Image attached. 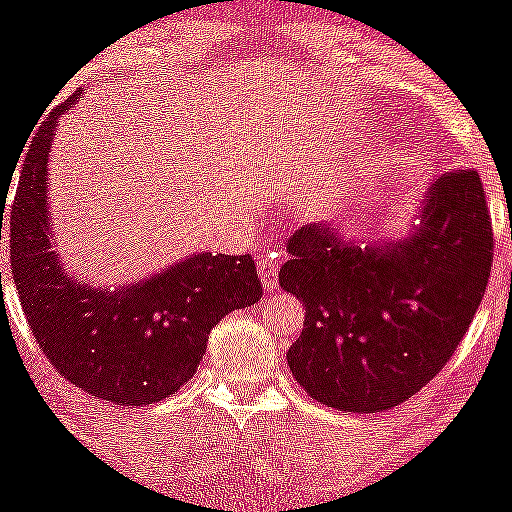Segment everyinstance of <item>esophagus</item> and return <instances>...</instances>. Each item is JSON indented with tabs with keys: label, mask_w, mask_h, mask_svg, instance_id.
I'll list each match as a JSON object with an SVG mask.
<instances>
[{
	"label": "esophagus",
	"mask_w": 512,
	"mask_h": 512,
	"mask_svg": "<svg viewBox=\"0 0 512 512\" xmlns=\"http://www.w3.org/2000/svg\"><path fill=\"white\" fill-rule=\"evenodd\" d=\"M257 270H260L262 287H265L267 292H274V289L279 287V282H277V272H279L277 255H274V252H270V255H262L260 260H257Z\"/></svg>",
	"instance_id": "obj_1"
}]
</instances>
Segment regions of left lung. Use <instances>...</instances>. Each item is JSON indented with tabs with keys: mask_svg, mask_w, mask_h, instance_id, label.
Instances as JSON below:
<instances>
[{
	"mask_svg": "<svg viewBox=\"0 0 512 512\" xmlns=\"http://www.w3.org/2000/svg\"><path fill=\"white\" fill-rule=\"evenodd\" d=\"M279 284L304 301L287 363L328 407L380 412L410 400L469 331L493 265L478 171L441 174L405 240L358 247L311 223L289 238Z\"/></svg>",
	"mask_w": 512,
	"mask_h": 512,
	"instance_id": "1",
	"label": "left lung"
}]
</instances>
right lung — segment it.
<instances>
[{"instance_id":"right-lung-1","label":"right lung","mask_w":512,"mask_h":512,"mask_svg":"<svg viewBox=\"0 0 512 512\" xmlns=\"http://www.w3.org/2000/svg\"><path fill=\"white\" fill-rule=\"evenodd\" d=\"M58 105L26 149L9 215L12 277L48 363L75 387L115 405H152L196 373L211 328L262 297L255 260L198 252L166 272L107 292L61 267L48 213V149Z\"/></svg>"}]
</instances>
